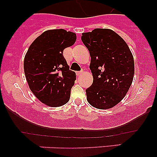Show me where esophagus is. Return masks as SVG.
Returning <instances> with one entry per match:
<instances>
[{"label": "esophagus", "mask_w": 157, "mask_h": 157, "mask_svg": "<svg viewBox=\"0 0 157 157\" xmlns=\"http://www.w3.org/2000/svg\"><path fill=\"white\" fill-rule=\"evenodd\" d=\"M82 71H77V72H76V75H77L78 76V75H82Z\"/></svg>", "instance_id": "obj_1"}]
</instances>
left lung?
I'll use <instances>...</instances> for the list:
<instances>
[{
  "mask_svg": "<svg viewBox=\"0 0 157 157\" xmlns=\"http://www.w3.org/2000/svg\"><path fill=\"white\" fill-rule=\"evenodd\" d=\"M81 39L90 52L94 77L86 90L87 101L96 109H111L123 99L131 86L132 53L125 41L110 29H94L83 33Z\"/></svg>",
  "mask_w": 157,
  "mask_h": 157,
  "instance_id": "left-lung-1",
  "label": "left lung"
}]
</instances>
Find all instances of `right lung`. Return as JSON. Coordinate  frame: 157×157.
<instances>
[{
  "instance_id": "1",
  "label": "right lung",
  "mask_w": 157,
  "mask_h": 157,
  "mask_svg": "<svg viewBox=\"0 0 157 157\" xmlns=\"http://www.w3.org/2000/svg\"><path fill=\"white\" fill-rule=\"evenodd\" d=\"M75 41L73 32L46 30L33 41L25 56V76L30 90L48 106H62L70 99L76 75L69 70L63 52Z\"/></svg>"
}]
</instances>
